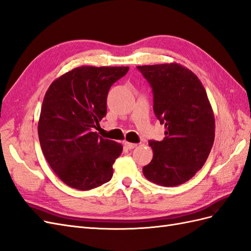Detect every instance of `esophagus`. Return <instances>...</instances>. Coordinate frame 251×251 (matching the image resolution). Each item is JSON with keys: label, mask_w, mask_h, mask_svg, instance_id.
<instances>
[{"label": "esophagus", "mask_w": 251, "mask_h": 251, "mask_svg": "<svg viewBox=\"0 0 251 251\" xmlns=\"http://www.w3.org/2000/svg\"><path fill=\"white\" fill-rule=\"evenodd\" d=\"M125 144V146L127 147V149H129V150H132V149H134V147H137L138 146V144H136V143H130V142H126L124 143Z\"/></svg>", "instance_id": "1"}]
</instances>
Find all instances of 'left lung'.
Returning <instances> with one entry per match:
<instances>
[{
  "instance_id": "left-lung-1",
  "label": "left lung",
  "mask_w": 251,
  "mask_h": 251,
  "mask_svg": "<svg viewBox=\"0 0 251 251\" xmlns=\"http://www.w3.org/2000/svg\"><path fill=\"white\" fill-rule=\"evenodd\" d=\"M151 83L153 112L164 124L165 138L150 141L153 157L143 168L147 180L176 187L207 161L215 138L213 109L198 77L180 63L138 66Z\"/></svg>"
}]
</instances>
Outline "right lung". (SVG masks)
Wrapping results in <instances>:
<instances>
[{"label":"right lung","instance_id":"obj_1","mask_svg":"<svg viewBox=\"0 0 251 251\" xmlns=\"http://www.w3.org/2000/svg\"><path fill=\"white\" fill-rule=\"evenodd\" d=\"M128 67L81 66L62 74L44 95L38 136L48 163L69 187L89 191L113 175L123 145L94 128L107 113V95Z\"/></svg>","mask_w":251,"mask_h":251}]
</instances>
